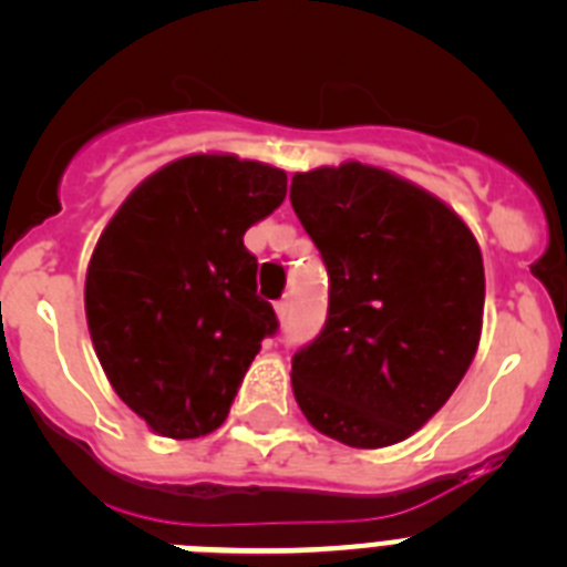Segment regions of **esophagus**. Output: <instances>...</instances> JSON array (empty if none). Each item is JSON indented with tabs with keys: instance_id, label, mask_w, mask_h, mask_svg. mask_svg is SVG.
Wrapping results in <instances>:
<instances>
[{
	"instance_id": "34e87169",
	"label": "esophagus",
	"mask_w": 567,
	"mask_h": 567,
	"mask_svg": "<svg viewBox=\"0 0 567 567\" xmlns=\"http://www.w3.org/2000/svg\"><path fill=\"white\" fill-rule=\"evenodd\" d=\"M275 312H278L280 320L289 318V300H280V303H275Z\"/></svg>"
}]
</instances>
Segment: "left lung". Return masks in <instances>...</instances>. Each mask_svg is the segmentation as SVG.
Returning <instances> with one entry per match:
<instances>
[{"label": "left lung", "mask_w": 567, "mask_h": 567, "mask_svg": "<svg viewBox=\"0 0 567 567\" xmlns=\"http://www.w3.org/2000/svg\"><path fill=\"white\" fill-rule=\"evenodd\" d=\"M289 202L329 275L327 323L292 358L300 412L352 449L400 443L477 352V240L434 195L358 162L298 173Z\"/></svg>", "instance_id": "obj_1"}]
</instances>
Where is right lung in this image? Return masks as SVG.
<instances>
[{
	"instance_id": "right-lung-1",
	"label": "right lung",
	"mask_w": 567,
	"mask_h": 567,
	"mask_svg": "<svg viewBox=\"0 0 567 567\" xmlns=\"http://www.w3.org/2000/svg\"><path fill=\"white\" fill-rule=\"evenodd\" d=\"M287 195V173L187 155L135 187L84 284L96 354L153 432L193 440L227 420L260 340L278 332L244 233Z\"/></svg>"
}]
</instances>
